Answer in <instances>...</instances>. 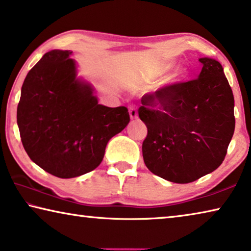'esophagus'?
<instances>
[{
	"label": "esophagus",
	"mask_w": 251,
	"mask_h": 251,
	"mask_svg": "<svg viewBox=\"0 0 251 251\" xmlns=\"http://www.w3.org/2000/svg\"><path fill=\"white\" fill-rule=\"evenodd\" d=\"M129 116H130V119H136L138 117V114H137V110L135 107L130 106L129 107Z\"/></svg>",
	"instance_id": "obj_1"
}]
</instances>
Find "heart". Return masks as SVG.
Returning <instances> with one entry per match:
<instances>
[{
	"mask_svg": "<svg viewBox=\"0 0 251 251\" xmlns=\"http://www.w3.org/2000/svg\"><path fill=\"white\" fill-rule=\"evenodd\" d=\"M176 66V63L172 61L169 62H163L161 65L155 67V68L147 75L146 77V83L147 85H153L156 81L162 79L164 75L169 73L170 70H172L173 67ZM189 71L185 67H178L172 74H170L168 77L163 79L161 82V89H163V97L166 98L170 96V94L172 93L174 88H176L177 86H180L181 83L184 82L188 79Z\"/></svg>",
	"mask_w": 251,
	"mask_h": 251,
	"instance_id": "heart-1",
	"label": "heart"
}]
</instances>
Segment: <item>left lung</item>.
Masks as SVG:
<instances>
[{
	"mask_svg": "<svg viewBox=\"0 0 251 251\" xmlns=\"http://www.w3.org/2000/svg\"><path fill=\"white\" fill-rule=\"evenodd\" d=\"M199 61L198 79L181 83L166 98L163 89L145 95L138 109L147 127L145 165L174 183L193 182L217 170L234 132L233 94L221 63L206 57Z\"/></svg>",
	"mask_w": 251,
	"mask_h": 251,
	"instance_id": "1",
	"label": "left lung"
}]
</instances>
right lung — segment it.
I'll use <instances>...</instances> for the list:
<instances>
[{
    "label": "right lung",
    "mask_w": 251,
    "mask_h": 251,
    "mask_svg": "<svg viewBox=\"0 0 251 251\" xmlns=\"http://www.w3.org/2000/svg\"><path fill=\"white\" fill-rule=\"evenodd\" d=\"M73 51L51 50L21 88L17 121L23 147L46 172L61 178L97 168L107 143L129 123L124 106L98 104L94 88L77 77Z\"/></svg>",
    "instance_id": "obj_1"
}]
</instances>
